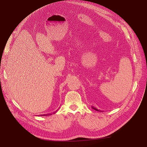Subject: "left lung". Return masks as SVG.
<instances>
[{
	"label": "left lung",
	"mask_w": 147,
	"mask_h": 147,
	"mask_svg": "<svg viewBox=\"0 0 147 147\" xmlns=\"http://www.w3.org/2000/svg\"><path fill=\"white\" fill-rule=\"evenodd\" d=\"M92 108L93 109H94V110H95V111H99V112H101V111H99V110H98V109H97L96 108H94V107H92Z\"/></svg>",
	"instance_id": "left-lung-1"
}]
</instances>
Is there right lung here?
Returning a JSON list of instances; mask_svg holds the SVG:
<instances>
[{"mask_svg": "<svg viewBox=\"0 0 147 147\" xmlns=\"http://www.w3.org/2000/svg\"><path fill=\"white\" fill-rule=\"evenodd\" d=\"M57 111H56L55 112H54V113H53V114H54V113H56V112H57ZM52 115V114H47V115H40V116H49V115Z\"/></svg>", "mask_w": 147, "mask_h": 147, "instance_id": "right-lung-1", "label": "right lung"}]
</instances>
